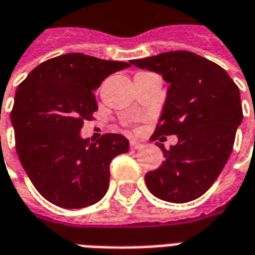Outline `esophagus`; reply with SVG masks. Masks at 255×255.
<instances>
[{"label": "esophagus", "mask_w": 255, "mask_h": 255, "mask_svg": "<svg viewBox=\"0 0 255 255\" xmlns=\"http://www.w3.org/2000/svg\"><path fill=\"white\" fill-rule=\"evenodd\" d=\"M142 146H143V144L140 143V142H138V140H131V142H129V147H131V149H133V150L140 149Z\"/></svg>", "instance_id": "obj_1"}]
</instances>
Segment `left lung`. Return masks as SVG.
Returning a JSON list of instances; mask_svg holds the SVG:
<instances>
[{
    "instance_id": "left-lung-1",
    "label": "left lung",
    "mask_w": 255,
    "mask_h": 255,
    "mask_svg": "<svg viewBox=\"0 0 255 255\" xmlns=\"http://www.w3.org/2000/svg\"><path fill=\"white\" fill-rule=\"evenodd\" d=\"M131 64L169 83L151 139H179L169 150L161 144L165 161L146 173V186L166 202L197 199L212 187L230 158L243 119L239 89L220 65L191 52H166Z\"/></svg>"
}]
</instances>
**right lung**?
Instances as JSON below:
<instances>
[{"label": "right lung", "instance_id": "obj_1", "mask_svg": "<svg viewBox=\"0 0 255 255\" xmlns=\"http://www.w3.org/2000/svg\"><path fill=\"white\" fill-rule=\"evenodd\" d=\"M131 67L69 53L34 68L16 90L10 122L25 173L42 197L64 209L90 206L109 187V165L129 149L120 133L82 138L98 109L93 91L109 75Z\"/></svg>", "mask_w": 255, "mask_h": 255}]
</instances>
